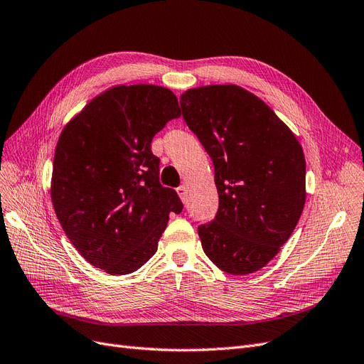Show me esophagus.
Here are the masks:
<instances>
[{"label": "esophagus", "instance_id": "obj_1", "mask_svg": "<svg viewBox=\"0 0 364 364\" xmlns=\"http://www.w3.org/2000/svg\"><path fill=\"white\" fill-rule=\"evenodd\" d=\"M177 193L181 198V200H186V198H187V187L186 186H180L178 189H177Z\"/></svg>", "mask_w": 364, "mask_h": 364}]
</instances>
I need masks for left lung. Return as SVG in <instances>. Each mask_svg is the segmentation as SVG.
Returning <instances> with one entry per match:
<instances>
[{"label": "left lung", "instance_id": "obj_1", "mask_svg": "<svg viewBox=\"0 0 364 364\" xmlns=\"http://www.w3.org/2000/svg\"><path fill=\"white\" fill-rule=\"evenodd\" d=\"M186 124L214 165L219 210L200 225L203 249L220 270H261L291 237L306 203L300 142L268 105L238 85L187 90Z\"/></svg>", "mask_w": 364, "mask_h": 364}]
</instances>
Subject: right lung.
Instances as JSON below:
<instances>
[{
	"instance_id": "obj_1",
	"label": "right lung",
	"mask_w": 364,
	"mask_h": 364,
	"mask_svg": "<svg viewBox=\"0 0 364 364\" xmlns=\"http://www.w3.org/2000/svg\"><path fill=\"white\" fill-rule=\"evenodd\" d=\"M181 115L164 87L117 85L94 97L63 129L50 198L75 249L109 274L136 272L157 250L177 192L159 181L154 134Z\"/></svg>"
}]
</instances>
